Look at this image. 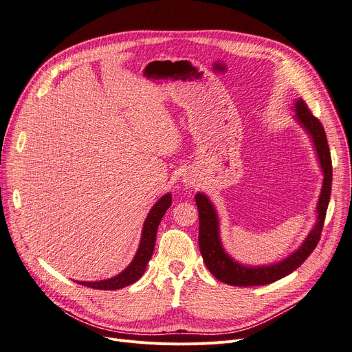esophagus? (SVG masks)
I'll list each match as a JSON object with an SVG mask.
<instances>
[{"label": "esophagus", "instance_id": "1", "mask_svg": "<svg viewBox=\"0 0 352 352\" xmlns=\"http://www.w3.org/2000/svg\"><path fill=\"white\" fill-rule=\"evenodd\" d=\"M184 182H186V186H188V187H191L192 184H194L191 179H187V181H184Z\"/></svg>", "mask_w": 352, "mask_h": 352}]
</instances>
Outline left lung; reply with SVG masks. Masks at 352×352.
<instances>
[{
  "mask_svg": "<svg viewBox=\"0 0 352 352\" xmlns=\"http://www.w3.org/2000/svg\"><path fill=\"white\" fill-rule=\"evenodd\" d=\"M295 120L302 125L305 131L311 135L314 145H316L317 155L324 173L322 190L317 206V224L305 238L302 245L292 252L285 260L263 267H245L234 261L232 258L224 251L223 244L219 241V228H218V217L211 201L204 195L198 192L195 195V202L198 207L199 217V235L198 244L207 268L217 280L223 281L230 285L236 287H252V285H267L276 280L284 278L285 275L297 270L311 252L316 250L322 227L325 221V214L328 208V202L331 197V184H332V161L329 154V146L327 141V135L324 126L317 117H314L304 100L295 101Z\"/></svg>",
  "mask_w": 352,
  "mask_h": 352,
  "instance_id": "left-lung-1",
  "label": "left lung"
}]
</instances>
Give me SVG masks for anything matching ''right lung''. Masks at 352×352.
Returning <instances> with one entry per match:
<instances>
[{
    "mask_svg": "<svg viewBox=\"0 0 352 352\" xmlns=\"http://www.w3.org/2000/svg\"><path fill=\"white\" fill-rule=\"evenodd\" d=\"M171 202H173L171 194H165L151 208L150 214L146 215V219L144 223L141 243H140V247L134 256V260L121 274L114 276V278L104 280V281H92V283L76 281V283L89 287V288H96V289H120V288L131 285L135 281H138L146 268L148 261L151 260L154 247H155V236H157L158 226L161 223V218L166 212V210L171 207Z\"/></svg>",
    "mask_w": 352,
    "mask_h": 352,
    "instance_id": "1",
    "label": "right lung"
}]
</instances>
